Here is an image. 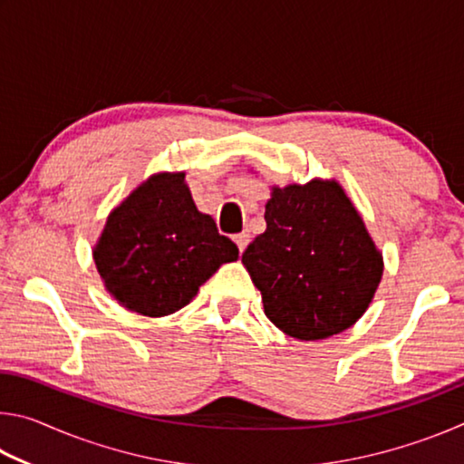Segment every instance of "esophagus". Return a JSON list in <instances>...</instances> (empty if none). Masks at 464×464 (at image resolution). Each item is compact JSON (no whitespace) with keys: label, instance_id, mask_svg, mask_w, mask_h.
Segmentation results:
<instances>
[{"label":"esophagus","instance_id":"1","mask_svg":"<svg viewBox=\"0 0 464 464\" xmlns=\"http://www.w3.org/2000/svg\"><path fill=\"white\" fill-rule=\"evenodd\" d=\"M235 243H237V247H239V251L243 254V251H246V247H247V243H249V235L247 233L235 235Z\"/></svg>","mask_w":464,"mask_h":464}]
</instances>
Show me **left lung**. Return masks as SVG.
I'll return each mask as SVG.
<instances>
[{"label": "left lung", "mask_w": 464, "mask_h": 464, "mask_svg": "<svg viewBox=\"0 0 464 464\" xmlns=\"http://www.w3.org/2000/svg\"><path fill=\"white\" fill-rule=\"evenodd\" d=\"M266 231L241 262L274 325L296 340H324L354 325L382 276V256L337 182L274 188Z\"/></svg>", "instance_id": "1"}]
</instances>
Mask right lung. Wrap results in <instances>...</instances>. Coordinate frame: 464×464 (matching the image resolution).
<instances>
[{
	"instance_id": "add662e5",
	"label": "right lung",
	"mask_w": 464,
	"mask_h": 464,
	"mask_svg": "<svg viewBox=\"0 0 464 464\" xmlns=\"http://www.w3.org/2000/svg\"><path fill=\"white\" fill-rule=\"evenodd\" d=\"M239 249L202 215L184 174H157L110 213L93 249L108 293L124 307L163 317L186 307Z\"/></svg>"
}]
</instances>
